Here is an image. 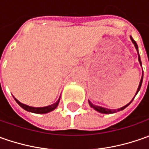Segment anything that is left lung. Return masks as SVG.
<instances>
[{
	"label": "left lung",
	"instance_id": "obj_1",
	"mask_svg": "<svg viewBox=\"0 0 149 149\" xmlns=\"http://www.w3.org/2000/svg\"><path fill=\"white\" fill-rule=\"evenodd\" d=\"M130 38H131V40H132V42L134 44L135 48L138 49V45H137V43L135 42V40H134V39H133V38H132V37H130ZM138 53H139V52H138ZM139 61L140 65H142V62H141L139 54ZM143 76H142V79H141L140 83H139V88H138V90H137V93H136V95L138 94V92L139 91V89H140V88H141V85H142V82H143ZM136 95H135V96H136ZM135 96H134V98H135ZM134 99L132 100V101L134 100ZM132 101H131V102H132ZM131 102H130L129 104H128L127 105L123 106V107L120 108V109H104V108H102V107H100V106L94 105L93 104H91V102H90V101H89V105H90V107H91V108H93V109H95L96 111L100 112V113H116V112H118V111H120V110H123V109H125L126 107H128V106H129V104H131Z\"/></svg>",
	"mask_w": 149,
	"mask_h": 149
}]
</instances>
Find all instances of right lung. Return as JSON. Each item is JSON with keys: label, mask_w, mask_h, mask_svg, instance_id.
<instances>
[{"label": "right lung", "mask_w": 149, "mask_h": 149, "mask_svg": "<svg viewBox=\"0 0 149 149\" xmlns=\"http://www.w3.org/2000/svg\"><path fill=\"white\" fill-rule=\"evenodd\" d=\"M15 100L16 103H17L22 109H24L25 110L29 112H32V113H49V112L52 111V110H54V109H56V107L58 106L59 102H60V99H59L54 104H51V105L46 106V107H42V108H34V107H30V106L21 104V103L19 102L16 99H15Z\"/></svg>", "instance_id": "1"}]
</instances>
